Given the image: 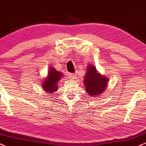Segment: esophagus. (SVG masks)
I'll return each instance as SVG.
<instances>
[{
  "label": "esophagus",
  "instance_id": "obj_1",
  "mask_svg": "<svg viewBox=\"0 0 146 146\" xmlns=\"http://www.w3.org/2000/svg\"><path fill=\"white\" fill-rule=\"evenodd\" d=\"M68 76L70 79H74V78H76V74H75L74 73H70Z\"/></svg>",
  "mask_w": 146,
  "mask_h": 146
}]
</instances>
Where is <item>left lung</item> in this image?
<instances>
[{
	"label": "left lung",
	"mask_w": 146,
	"mask_h": 146,
	"mask_svg": "<svg viewBox=\"0 0 146 146\" xmlns=\"http://www.w3.org/2000/svg\"><path fill=\"white\" fill-rule=\"evenodd\" d=\"M85 89L90 96L98 97L106 90L108 85V78L98 72L96 67L89 64L84 76Z\"/></svg>",
	"instance_id": "obj_1"
}]
</instances>
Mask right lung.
Instances as JSON below:
<instances>
[{"label": "right lung", "mask_w": 146, "mask_h": 146, "mask_svg": "<svg viewBox=\"0 0 146 146\" xmlns=\"http://www.w3.org/2000/svg\"><path fill=\"white\" fill-rule=\"evenodd\" d=\"M61 78H63V74L51 67L48 70L47 76L41 82L42 88L48 94H53L58 89L59 81Z\"/></svg>", "instance_id": "obj_1"}]
</instances>
